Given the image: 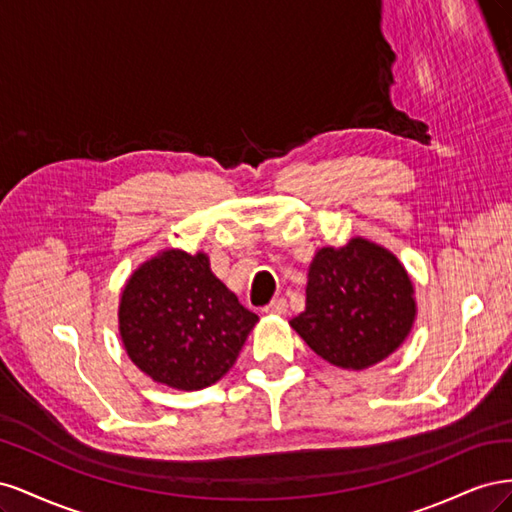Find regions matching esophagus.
<instances>
[{"label": "esophagus", "instance_id": "esophagus-1", "mask_svg": "<svg viewBox=\"0 0 512 512\" xmlns=\"http://www.w3.org/2000/svg\"><path fill=\"white\" fill-rule=\"evenodd\" d=\"M286 309H288V303H286L284 297H280V299H273L269 305H265V309H262V312L282 316V314H286Z\"/></svg>", "mask_w": 512, "mask_h": 512}]
</instances>
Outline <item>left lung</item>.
<instances>
[{
	"label": "left lung",
	"instance_id": "left-lung-1",
	"mask_svg": "<svg viewBox=\"0 0 512 512\" xmlns=\"http://www.w3.org/2000/svg\"><path fill=\"white\" fill-rule=\"evenodd\" d=\"M416 314L406 269L384 247L352 239L322 247L309 265L305 312L290 320L324 361L365 369L399 348Z\"/></svg>",
	"mask_w": 512,
	"mask_h": 512
}]
</instances>
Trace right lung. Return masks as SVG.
<instances>
[{"instance_id":"1","label":"right lung","mask_w":512,"mask_h":512,"mask_svg":"<svg viewBox=\"0 0 512 512\" xmlns=\"http://www.w3.org/2000/svg\"><path fill=\"white\" fill-rule=\"evenodd\" d=\"M258 316L209 269L205 254L168 250L134 271L119 331L134 365L156 382L198 391L235 365Z\"/></svg>"}]
</instances>
